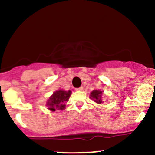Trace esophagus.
<instances>
[{"mask_svg": "<svg viewBox=\"0 0 155 155\" xmlns=\"http://www.w3.org/2000/svg\"><path fill=\"white\" fill-rule=\"evenodd\" d=\"M83 90V87H80L79 88H76V91H82Z\"/></svg>", "mask_w": 155, "mask_h": 155, "instance_id": "34e87169", "label": "esophagus"}]
</instances>
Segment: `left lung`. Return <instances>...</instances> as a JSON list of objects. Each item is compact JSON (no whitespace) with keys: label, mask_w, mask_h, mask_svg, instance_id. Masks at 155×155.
<instances>
[{"label":"left lung","mask_w":155,"mask_h":155,"mask_svg":"<svg viewBox=\"0 0 155 155\" xmlns=\"http://www.w3.org/2000/svg\"><path fill=\"white\" fill-rule=\"evenodd\" d=\"M90 98L97 104H101L104 103L102 100V91L100 90H94L93 91H91V93L90 94Z\"/></svg>","instance_id":"8db88e82"}]
</instances>
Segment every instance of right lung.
I'll return each instance as SVG.
<instances>
[{
	"label": "right lung",
	"instance_id": "obj_1",
	"mask_svg": "<svg viewBox=\"0 0 155 155\" xmlns=\"http://www.w3.org/2000/svg\"><path fill=\"white\" fill-rule=\"evenodd\" d=\"M71 93L70 90L68 91L64 90L56 91L47 101L46 106L48 107V109L52 112H54L56 109L62 110L64 109L66 107L65 104L68 101Z\"/></svg>",
	"mask_w": 155,
	"mask_h": 155
}]
</instances>
